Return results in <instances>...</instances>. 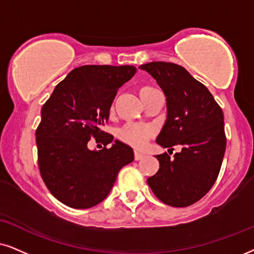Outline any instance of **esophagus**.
Masks as SVG:
<instances>
[{
  "label": "esophagus",
  "mask_w": 254,
  "mask_h": 254,
  "mask_svg": "<svg viewBox=\"0 0 254 254\" xmlns=\"http://www.w3.org/2000/svg\"><path fill=\"white\" fill-rule=\"evenodd\" d=\"M144 157V153L143 152H140V151H134V159L136 160H139V159H142Z\"/></svg>",
  "instance_id": "esophagus-1"
}]
</instances>
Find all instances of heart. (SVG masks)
Listing matches in <instances>:
<instances>
[{
  "mask_svg": "<svg viewBox=\"0 0 254 254\" xmlns=\"http://www.w3.org/2000/svg\"><path fill=\"white\" fill-rule=\"evenodd\" d=\"M152 89L153 88H151V86H144V88L140 90V94H142V92L150 91V90ZM152 133L153 129L149 127V125H140L134 123H129L124 125L121 130V137L123 138L125 142L130 143L131 145L137 147H142L145 145Z\"/></svg>",
  "mask_w": 254,
  "mask_h": 254,
  "instance_id": "obj_1",
  "label": "heart"
}]
</instances>
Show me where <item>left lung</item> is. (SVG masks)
<instances>
[{
    "label": "left lung",
    "mask_w": 254,
    "mask_h": 254,
    "mask_svg": "<svg viewBox=\"0 0 254 254\" xmlns=\"http://www.w3.org/2000/svg\"><path fill=\"white\" fill-rule=\"evenodd\" d=\"M139 69L149 72L166 96L168 118L157 144L170 150L182 146L173 157L156 156L159 170L147 184L164 204L190 206L211 190L219 175L226 149L223 110L206 86L182 65L151 62Z\"/></svg>",
    "instance_id": "8db88e82"
}]
</instances>
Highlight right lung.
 Instances as JSON below:
<instances>
[{
    "instance_id": "right-lung-1",
    "label": "right lung",
    "mask_w": 254,
    "mask_h": 254,
    "mask_svg": "<svg viewBox=\"0 0 254 254\" xmlns=\"http://www.w3.org/2000/svg\"><path fill=\"white\" fill-rule=\"evenodd\" d=\"M132 65H83L56 85L41 110L37 162L48 190L72 208H89L109 194L117 175L133 160L132 147L101 127L118 89L136 73ZM91 137L102 150H88Z\"/></svg>"
}]
</instances>
